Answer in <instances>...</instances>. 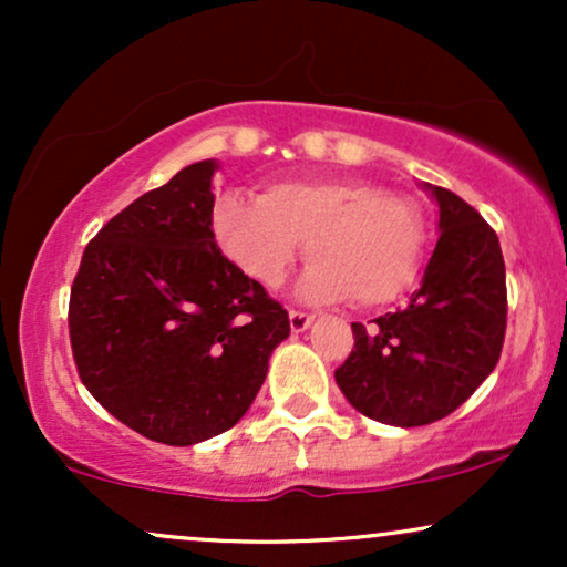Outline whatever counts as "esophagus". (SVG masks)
Here are the masks:
<instances>
[{
  "mask_svg": "<svg viewBox=\"0 0 567 567\" xmlns=\"http://www.w3.org/2000/svg\"><path fill=\"white\" fill-rule=\"evenodd\" d=\"M290 330L292 333H303L311 322H315V315H306V311H296L290 309Z\"/></svg>",
  "mask_w": 567,
  "mask_h": 567,
  "instance_id": "esophagus-1",
  "label": "esophagus"
}]
</instances>
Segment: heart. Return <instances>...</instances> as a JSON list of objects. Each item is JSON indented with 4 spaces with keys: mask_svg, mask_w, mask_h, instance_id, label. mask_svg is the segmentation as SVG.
Listing matches in <instances>:
<instances>
[{
    "mask_svg": "<svg viewBox=\"0 0 567 567\" xmlns=\"http://www.w3.org/2000/svg\"><path fill=\"white\" fill-rule=\"evenodd\" d=\"M213 234L226 258L266 290H277L301 256L306 301L362 306L394 301L415 282L424 256V218L413 202L360 178H298L261 197H224Z\"/></svg>",
    "mask_w": 567,
    "mask_h": 567,
    "instance_id": "b5f03b06",
    "label": "heart"
}]
</instances>
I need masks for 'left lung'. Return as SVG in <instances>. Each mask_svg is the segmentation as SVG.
Here are the masks:
<instances>
[{
	"instance_id": "1",
	"label": "left lung",
	"mask_w": 567,
	"mask_h": 567,
	"mask_svg": "<svg viewBox=\"0 0 567 567\" xmlns=\"http://www.w3.org/2000/svg\"><path fill=\"white\" fill-rule=\"evenodd\" d=\"M440 239L405 309L354 322V349L336 383L351 408L389 426H424L464 405L496 368L506 333V269L496 231L447 188Z\"/></svg>"
}]
</instances>
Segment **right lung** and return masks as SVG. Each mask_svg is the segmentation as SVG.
I'll return each instance as SVG.
<instances>
[{
    "label": "right lung",
    "instance_id": "right-lung-1",
    "mask_svg": "<svg viewBox=\"0 0 567 567\" xmlns=\"http://www.w3.org/2000/svg\"><path fill=\"white\" fill-rule=\"evenodd\" d=\"M216 159L127 205L71 285L69 333L87 392L165 445H197L247 413L290 336L288 311L218 250Z\"/></svg>",
    "mask_w": 567,
    "mask_h": 567
}]
</instances>
